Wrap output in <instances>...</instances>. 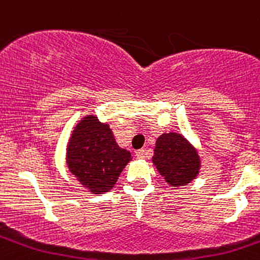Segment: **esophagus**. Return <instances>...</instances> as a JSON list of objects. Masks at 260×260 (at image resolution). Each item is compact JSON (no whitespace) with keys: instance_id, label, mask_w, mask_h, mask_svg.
<instances>
[{"instance_id":"1","label":"esophagus","mask_w":260,"mask_h":260,"mask_svg":"<svg viewBox=\"0 0 260 260\" xmlns=\"http://www.w3.org/2000/svg\"><path fill=\"white\" fill-rule=\"evenodd\" d=\"M136 156H137L138 158L148 157V156H150V151H148L147 148H141V150L136 151Z\"/></svg>"}]
</instances>
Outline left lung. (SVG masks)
Returning <instances> with one entry per match:
<instances>
[{
  "label": "left lung",
  "mask_w": 260,
  "mask_h": 260,
  "mask_svg": "<svg viewBox=\"0 0 260 260\" xmlns=\"http://www.w3.org/2000/svg\"><path fill=\"white\" fill-rule=\"evenodd\" d=\"M153 165L171 186L190 183L200 173L201 160L196 148L179 133H164L156 141Z\"/></svg>",
  "instance_id": "8db88e82"
}]
</instances>
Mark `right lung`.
<instances>
[{
  "instance_id": "1",
  "label": "right lung",
  "mask_w": 260,
  "mask_h": 260,
  "mask_svg": "<svg viewBox=\"0 0 260 260\" xmlns=\"http://www.w3.org/2000/svg\"><path fill=\"white\" fill-rule=\"evenodd\" d=\"M131 160L129 151L118 146L109 125L95 115L77 123L67 146L70 171L94 194L109 191Z\"/></svg>"
}]
</instances>
